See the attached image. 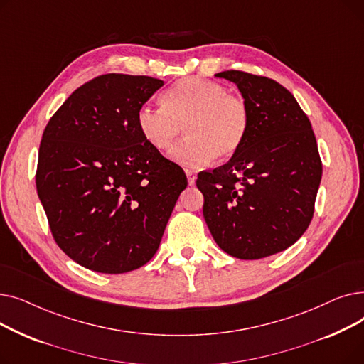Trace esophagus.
I'll return each instance as SVG.
<instances>
[{"label": "esophagus", "mask_w": 364, "mask_h": 364, "mask_svg": "<svg viewBox=\"0 0 364 364\" xmlns=\"http://www.w3.org/2000/svg\"><path fill=\"white\" fill-rule=\"evenodd\" d=\"M186 176H187V181L190 186H193L196 181V172L192 169H186Z\"/></svg>", "instance_id": "1"}]
</instances>
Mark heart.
<instances>
[{
    "mask_svg": "<svg viewBox=\"0 0 364 364\" xmlns=\"http://www.w3.org/2000/svg\"><path fill=\"white\" fill-rule=\"evenodd\" d=\"M162 103L143 105L137 112V127L144 141L161 151L171 149L184 127L187 137L171 151L177 162L202 165L214 156L228 159L246 139L250 107L220 82L183 80L164 92Z\"/></svg>",
    "mask_w": 364,
    "mask_h": 364,
    "instance_id": "heart-1",
    "label": "heart"
}]
</instances>
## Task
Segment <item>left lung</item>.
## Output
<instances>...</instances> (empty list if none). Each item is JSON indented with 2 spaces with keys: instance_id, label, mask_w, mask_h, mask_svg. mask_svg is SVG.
Returning <instances> with one entry per match:
<instances>
[{
  "instance_id": "8db88e82",
  "label": "left lung",
  "mask_w": 364,
  "mask_h": 364,
  "mask_svg": "<svg viewBox=\"0 0 364 364\" xmlns=\"http://www.w3.org/2000/svg\"><path fill=\"white\" fill-rule=\"evenodd\" d=\"M215 76L237 85L250 107V128L230 161L199 172L203 217L228 255L270 257L294 245L311 223L321 180L316 136L279 82L242 70Z\"/></svg>"
}]
</instances>
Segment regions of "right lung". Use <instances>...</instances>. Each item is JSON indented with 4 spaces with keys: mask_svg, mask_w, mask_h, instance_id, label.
Segmentation results:
<instances>
[{
    "mask_svg": "<svg viewBox=\"0 0 364 364\" xmlns=\"http://www.w3.org/2000/svg\"><path fill=\"white\" fill-rule=\"evenodd\" d=\"M162 85L100 75L75 90L44 129L36 192L55 243L88 270L119 274L149 262L187 187L184 171L137 127L139 109Z\"/></svg>",
    "mask_w": 364,
    "mask_h": 364,
    "instance_id": "right-lung-1",
    "label": "right lung"
}]
</instances>
